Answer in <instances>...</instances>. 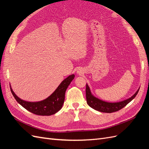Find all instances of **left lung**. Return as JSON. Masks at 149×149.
<instances>
[{
	"mask_svg": "<svg viewBox=\"0 0 149 149\" xmlns=\"http://www.w3.org/2000/svg\"><path fill=\"white\" fill-rule=\"evenodd\" d=\"M139 91V89L131 97L123 101L119 102H107L99 100V99L93 96L91 91H90L88 85L86 84V101L88 104L91 107L93 108L94 109L102 112L111 113V112H116L123 109V107H124L136 96Z\"/></svg>",
	"mask_w": 149,
	"mask_h": 149,
	"instance_id": "left-lung-1",
	"label": "left lung"
}]
</instances>
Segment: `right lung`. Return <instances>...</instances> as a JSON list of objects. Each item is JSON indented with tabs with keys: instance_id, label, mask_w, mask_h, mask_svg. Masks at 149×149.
<instances>
[{
	"instance_id": "right-lung-1",
	"label": "right lung",
	"mask_w": 149,
	"mask_h": 149,
	"mask_svg": "<svg viewBox=\"0 0 149 149\" xmlns=\"http://www.w3.org/2000/svg\"><path fill=\"white\" fill-rule=\"evenodd\" d=\"M74 78V74L69 76L63 81L52 95L40 102H31L22 100L15 95L11 88L10 90L15 100L31 113L39 116H51L61 109L65 101L66 90Z\"/></svg>"
}]
</instances>
